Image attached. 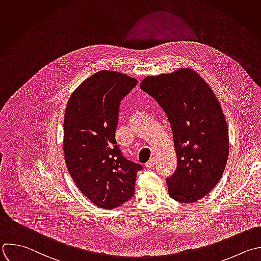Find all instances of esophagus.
<instances>
[{"mask_svg": "<svg viewBox=\"0 0 261 261\" xmlns=\"http://www.w3.org/2000/svg\"><path fill=\"white\" fill-rule=\"evenodd\" d=\"M154 164H155V160L152 158V159H150L145 165H146L147 168H152V167L154 166Z\"/></svg>", "mask_w": 261, "mask_h": 261, "instance_id": "34e87169", "label": "esophagus"}]
</instances>
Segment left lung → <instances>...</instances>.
<instances>
[{"instance_id": "8db88e82", "label": "left lung", "mask_w": 261, "mask_h": 261, "mask_svg": "<svg viewBox=\"0 0 261 261\" xmlns=\"http://www.w3.org/2000/svg\"><path fill=\"white\" fill-rule=\"evenodd\" d=\"M140 88L164 110L174 141L177 167L167 178L168 192L180 203H193L208 195L226 166L228 127L218 98L194 69L149 75Z\"/></svg>"}]
</instances>
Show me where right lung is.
Wrapping results in <instances>:
<instances>
[{
  "label": "right lung",
  "instance_id": "1",
  "mask_svg": "<svg viewBox=\"0 0 261 261\" xmlns=\"http://www.w3.org/2000/svg\"><path fill=\"white\" fill-rule=\"evenodd\" d=\"M137 80L114 70H100L70 95L63 121V151L77 189L96 206L114 209L135 193L142 166L123 156L115 133L121 100Z\"/></svg>",
  "mask_w": 261,
  "mask_h": 261
}]
</instances>
